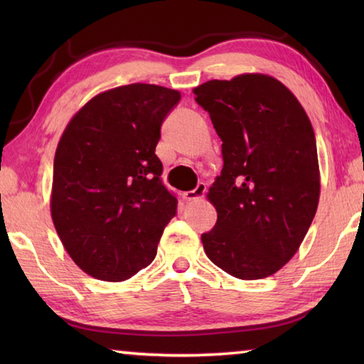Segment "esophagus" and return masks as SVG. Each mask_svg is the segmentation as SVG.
<instances>
[{"mask_svg": "<svg viewBox=\"0 0 364 364\" xmlns=\"http://www.w3.org/2000/svg\"><path fill=\"white\" fill-rule=\"evenodd\" d=\"M205 191H207L205 184H204V183H199V184H197L196 189L188 191V193H184L183 197H184V200H188V202H191V200H199V199H202V197H204Z\"/></svg>", "mask_w": 364, "mask_h": 364, "instance_id": "1", "label": "esophagus"}]
</instances>
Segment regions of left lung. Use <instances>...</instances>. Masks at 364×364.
I'll list each match as a JSON object with an SVG mask.
<instances>
[{
	"label": "left lung",
	"instance_id": "8db88e82",
	"mask_svg": "<svg viewBox=\"0 0 364 364\" xmlns=\"http://www.w3.org/2000/svg\"><path fill=\"white\" fill-rule=\"evenodd\" d=\"M193 93L223 141V168L207 193L217 225L200 237L205 254L234 278H268L295 255L318 208L311 122L264 73L210 80Z\"/></svg>",
	"mask_w": 364,
	"mask_h": 364
}]
</instances>
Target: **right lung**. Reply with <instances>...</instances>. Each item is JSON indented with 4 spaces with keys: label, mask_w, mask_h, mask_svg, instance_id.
<instances>
[{
    "label": "right lung",
    "mask_w": 364,
    "mask_h": 364,
    "mask_svg": "<svg viewBox=\"0 0 364 364\" xmlns=\"http://www.w3.org/2000/svg\"><path fill=\"white\" fill-rule=\"evenodd\" d=\"M181 93L132 83L102 91L67 123L54 156L51 218L86 274L120 282L146 268L178 200L156 156Z\"/></svg>",
    "instance_id": "right-lung-1"
}]
</instances>
